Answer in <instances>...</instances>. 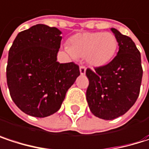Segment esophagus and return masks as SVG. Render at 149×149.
<instances>
[{
    "mask_svg": "<svg viewBox=\"0 0 149 149\" xmlns=\"http://www.w3.org/2000/svg\"><path fill=\"white\" fill-rule=\"evenodd\" d=\"M79 71H80V74L81 75H84L85 72H86V67L84 66V65H81L79 67Z\"/></svg>",
    "mask_w": 149,
    "mask_h": 149,
    "instance_id": "1",
    "label": "esophagus"
}]
</instances>
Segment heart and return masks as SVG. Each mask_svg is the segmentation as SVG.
I'll return each mask as SVG.
<instances>
[{"mask_svg":"<svg viewBox=\"0 0 149 149\" xmlns=\"http://www.w3.org/2000/svg\"><path fill=\"white\" fill-rule=\"evenodd\" d=\"M117 47L118 41L113 33L95 32L73 35L65 50L72 58H85L90 65L100 67L113 59Z\"/></svg>","mask_w":149,"mask_h":149,"instance_id":"obj_1","label":"heart"}]
</instances>
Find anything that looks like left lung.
Instances as JSON below:
<instances>
[{"mask_svg":"<svg viewBox=\"0 0 149 149\" xmlns=\"http://www.w3.org/2000/svg\"><path fill=\"white\" fill-rule=\"evenodd\" d=\"M111 31L118 41L117 55L104 66L86 70L89 108L95 116L104 120L117 118L134 105L142 78L141 53L134 41L116 28Z\"/></svg>","mask_w":149,"mask_h":149,"instance_id":"1","label":"left lung"}]
</instances>
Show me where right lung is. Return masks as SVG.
I'll use <instances>...</instances> for the list:
<instances>
[{"instance_id":"right-lung-1","label":"right lung","mask_w":149,"mask_h":149,"mask_svg":"<svg viewBox=\"0 0 149 149\" xmlns=\"http://www.w3.org/2000/svg\"><path fill=\"white\" fill-rule=\"evenodd\" d=\"M61 31L38 24L18 33L8 52L7 82L16 106L34 117L56 113L80 75L73 62L60 64L57 55Z\"/></svg>"}]
</instances>
